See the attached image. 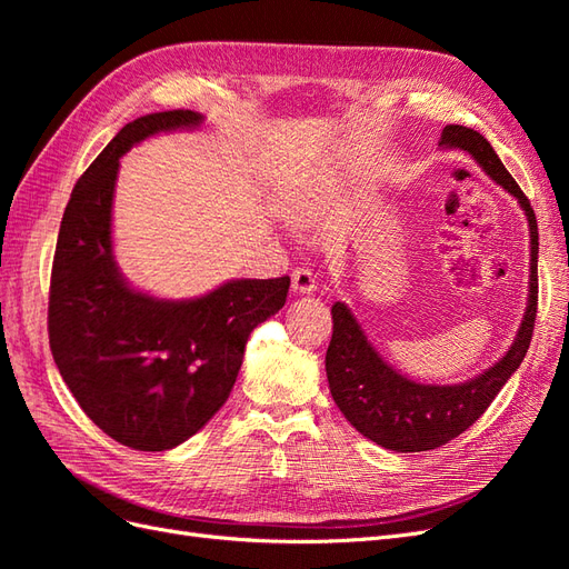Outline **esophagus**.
<instances>
[{
	"label": "esophagus",
	"mask_w": 569,
	"mask_h": 569,
	"mask_svg": "<svg viewBox=\"0 0 569 569\" xmlns=\"http://www.w3.org/2000/svg\"><path fill=\"white\" fill-rule=\"evenodd\" d=\"M316 287H318L316 274L308 268H297L291 272V289H295L297 295H313Z\"/></svg>",
	"instance_id": "obj_1"
}]
</instances>
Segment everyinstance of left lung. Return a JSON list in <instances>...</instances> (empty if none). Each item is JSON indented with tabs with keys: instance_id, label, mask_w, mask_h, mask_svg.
<instances>
[{
	"instance_id": "obj_1",
	"label": "left lung",
	"mask_w": 569,
	"mask_h": 569,
	"mask_svg": "<svg viewBox=\"0 0 569 569\" xmlns=\"http://www.w3.org/2000/svg\"><path fill=\"white\" fill-rule=\"evenodd\" d=\"M439 147L470 153L496 184L518 199L529 222V295L520 330L503 358L458 385H422L393 370L368 341L351 308L341 301L332 306V341L325 356L332 399L360 435L396 453L432 451L462 435L520 368L537 320L539 228L529 199L477 130L446 126Z\"/></svg>"
}]
</instances>
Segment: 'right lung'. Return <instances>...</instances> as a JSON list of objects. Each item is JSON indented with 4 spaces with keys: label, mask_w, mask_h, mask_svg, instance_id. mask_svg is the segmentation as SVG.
I'll use <instances>...</instances> for the list:
<instances>
[{
    "label": "right lung",
    "mask_w": 569,
    "mask_h": 569,
    "mask_svg": "<svg viewBox=\"0 0 569 569\" xmlns=\"http://www.w3.org/2000/svg\"><path fill=\"white\" fill-rule=\"evenodd\" d=\"M203 116L161 111L120 130L73 187L49 287V347L101 432L134 451L187 441L228 401L244 347L287 301L289 278L230 280L197 299L134 289L113 256L120 157L147 137L197 130Z\"/></svg>",
    "instance_id": "obj_1"
}]
</instances>
